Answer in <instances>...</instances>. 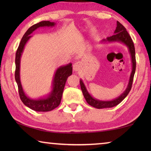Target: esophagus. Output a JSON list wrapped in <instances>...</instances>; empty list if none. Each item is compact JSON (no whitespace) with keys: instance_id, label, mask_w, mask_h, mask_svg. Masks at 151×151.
<instances>
[{"instance_id":"obj_1","label":"esophagus","mask_w":151,"mask_h":151,"mask_svg":"<svg viewBox=\"0 0 151 151\" xmlns=\"http://www.w3.org/2000/svg\"><path fill=\"white\" fill-rule=\"evenodd\" d=\"M81 66H82V64H81V62L75 63L73 65V70H74V71H75V72L78 71L81 68Z\"/></svg>"}]
</instances>
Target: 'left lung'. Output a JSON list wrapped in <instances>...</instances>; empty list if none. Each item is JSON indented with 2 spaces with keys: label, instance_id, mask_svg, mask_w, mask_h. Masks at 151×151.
<instances>
[{
  "label": "left lung",
  "instance_id": "obj_1",
  "mask_svg": "<svg viewBox=\"0 0 151 151\" xmlns=\"http://www.w3.org/2000/svg\"><path fill=\"white\" fill-rule=\"evenodd\" d=\"M114 35L111 37H107L106 39H103L102 42H117L120 43H122L124 45H126L128 50H129V54L131 55V63H132V71L130 75L129 83H128L127 87L123 93H122L121 95L117 97L115 99H113L112 101H100L98 99H94V97L91 96V94H89L88 91L86 90V88L84 84L82 79L80 80V85L82 92H83L84 97H85L86 102L91 106L94 107L96 109H105V108H111V107L115 106L120 103H121L122 101H123L125 97L129 93L132 87V81H133L134 75L136 70V58H135V49L134 43L132 42L131 37L126 29L122 24L120 23L119 21L116 22V27L114 32Z\"/></svg>",
  "mask_w": 151,
  "mask_h": 151
}]
</instances>
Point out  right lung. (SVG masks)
Returning <instances> with one entry per match:
<instances>
[{"label": "right lung", "instance_id": "1", "mask_svg": "<svg viewBox=\"0 0 151 151\" xmlns=\"http://www.w3.org/2000/svg\"><path fill=\"white\" fill-rule=\"evenodd\" d=\"M55 24V22H50L48 20V21H41L39 23L32 25L31 27H30L27 30V31L25 32V34L22 37L16 52V57H15V65H16L15 80H16L18 88H19L20 98L25 106L31 109L33 111L37 112L50 111L57 108L59 105L61 99H62L66 81L67 80L68 76H70L73 73L72 63L59 66L57 68L55 73L54 77H53L52 90L47 96L42 97V98L33 99L28 96L25 94L23 88H22L20 77V58H21V55L27 42L32 37V36H30V35L35 30H37L40 27H53Z\"/></svg>", "mask_w": 151, "mask_h": 151}]
</instances>
